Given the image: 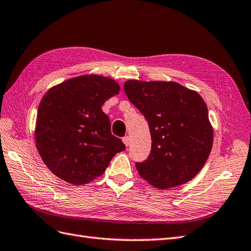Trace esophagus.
I'll list each match as a JSON object with an SVG mask.
<instances>
[{
    "label": "esophagus",
    "instance_id": "1",
    "mask_svg": "<svg viewBox=\"0 0 251 251\" xmlns=\"http://www.w3.org/2000/svg\"><path fill=\"white\" fill-rule=\"evenodd\" d=\"M123 142L126 146H129L130 145V138L128 137V135H126V137L123 138Z\"/></svg>",
    "mask_w": 251,
    "mask_h": 251
}]
</instances>
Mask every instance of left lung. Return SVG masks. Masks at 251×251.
Listing matches in <instances>:
<instances>
[{
    "label": "left lung",
    "mask_w": 251,
    "mask_h": 251,
    "mask_svg": "<svg viewBox=\"0 0 251 251\" xmlns=\"http://www.w3.org/2000/svg\"><path fill=\"white\" fill-rule=\"evenodd\" d=\"M124 91L147 120L151 134L148 157L135 163L139 175L159 189L192 180L208 159L213 142L201 96L176 82L162 81L130 80Z\"/></svg>",
    "instance_id": "obj_1"
}]
</instances>
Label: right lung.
Here are the masks:
<instances>
[{
  "label": "right lung",
  "instance_id": "obj_1",
  "mask_svg": "<svg viewBox=\"0 0 251 251\" xmlns=\"http://www.w3.org/2000/svg\"><path fill=\"white\" fill-rule=\"evenodd\" d=\"M119 84L101 75H81L54 86L39 106L35 142L42 160L62 180L83 185L102 176L124 143L111 133L102 106Z\"/></svg>",
  "mask_w": 251,
  "mask_h": 251
}]
</instances>
